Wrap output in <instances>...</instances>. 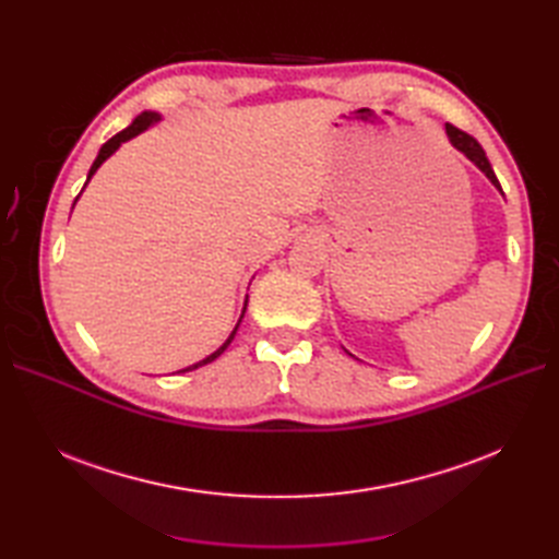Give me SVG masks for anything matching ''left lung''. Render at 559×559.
Here are the masks:
<instances>
[{
  "instance_id": "left-lung-1",
  "label": "left lung",
  "mask_w": 559,
  "mask_h": 559,
  "mask_svg": "<svg viewBox=\"0 0 559 559\" xmlns=\"http://www.w3.org/2000/svg\"><path fill=\"white\" fill-rule=\"evenodd\" d=\"M445 132H448V138H450V144L456 148V151H462V154L478 167L480 173H485V177L492 181L497 189L501 191V183H499V179H497V175H495V170H492V165H489V160H487V156H485V151H483V146L471 138V134H466V132H462L460 128H454V126H445Z\"/></svg>"
}]
</instances>
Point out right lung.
<instances>
[{
    "instance_id": "obj_1",
    "label": "right lung",
    "mask_w": 559,
    "mask_h": 559,
    "mask_svg": "<svg viewBox=\"0 0 559 559\" xmlns=\"http://www.w3.org/2000/svg\"><path fill=\"white\" fill-rule=\"evenodd\" d=\"M160 121V114H156V111H144V114H140L138 118H134V121L126 128V130H121V132H118V134H114V138L107 142V144H103V148H99V154H97V158H95V163H93V167H91V173H88V179H86V183L91 181V177L97 173V167L99 165H103L111 154H114V151L118 148V146H121L123 142H128V140H132L134 138V134H140V132H144L148 126H154V123H158ZM86 183H83V189H86ZM81 195V193H79ZM245 310H247V302H245V308H242V317H245ZM242 317L238 319V326H240V321H242ZM238 326H235L233 329V333L228 335V341L222 345V347H218L216 352H212L210 354V357L207 359H202V361H198V364H193V366H189V368H183V370H179V373H186V370H193V368H200V366H205V364H210V361H214L216 357H222V354H224V349L233 343V337H235V333H238Z\"/></svg>"
}]
</instances>
